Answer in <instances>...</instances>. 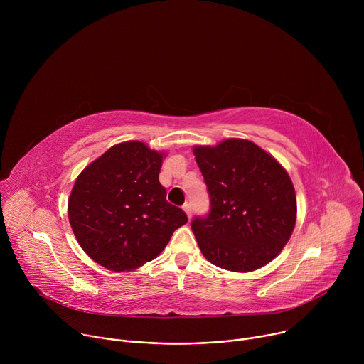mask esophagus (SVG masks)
<instances>
[{
  "label": "esophagus",
  "instance_id": "obj_1",
  "mask_svg": "<svg viewBox=\"0 0 364 364\" xmlns=\"http://www.w3.org/2000/svg\"><path fill=\"white\" fill-rule=\"evenodd\" d=\"M183 210L186 212L187 218L190 219V218H191V204H190V203H186V204L183 205Z\"/></svg>",
  "mask_w": 364,
  "mask_h": 364
}]
</instances>
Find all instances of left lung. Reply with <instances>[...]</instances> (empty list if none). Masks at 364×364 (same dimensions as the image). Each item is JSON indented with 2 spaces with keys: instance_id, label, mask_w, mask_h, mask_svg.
Masks as SVG:
<instances>
[{
  "instance_id": "1",
  "label": "left lung",
  "mask_w": 364,
  "mask_h": 364,
  "mask_svg": "<svg viewBox=\"0 0 364 364\" xmlns=\"http://www.w3.org/2000/svg\"><path fill=\"white\" fill-rule=\"evenodd\" d=\"M196 161L210 198V210L196 216L191 230L213 265L250 272L282 250L295 226L296 198L284 167L246 139L196 146Z\"/></svg>"
}]
</instances>
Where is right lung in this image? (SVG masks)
Listing matches in <instances>:
<instances>
[{
	"instance_id": "right-lung-1",
	"label": "right lung",
	"mask_w": 364,
	"mask_h": 364,
	"mask_svg": "<svg viewBox=\"0 0 364 364\" xmlns=\"http://www.w3.org/2000/svg\"><path fill=\"white\" fill-rule=\"evenodd\" d=\"M163 154L139 141L109 148L76 178L68 212L82 249L103 268L135 269L160 255L187 215L159 180Z\"/></svg>"
}]
</instances>
